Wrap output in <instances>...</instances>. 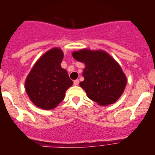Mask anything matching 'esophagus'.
I'll list each match as a JSON object with an SVG mask.
<instances>
[{
    "instance_id": "obj_1",
    "label": "esophagus",
    "mask_w": 155,
    "mask_h": 155,
    "mask_svg": "<svg viewBox=\"0 0 155 155\" xmlns=\"http://www.w3.org/2000/svg\"><path fill=\"white\" fill-rule=\"evenodd\" d=\"M78 84H79L78 79H77V80L74 81V85H78Z\"/></svg>"
}]
</instances>
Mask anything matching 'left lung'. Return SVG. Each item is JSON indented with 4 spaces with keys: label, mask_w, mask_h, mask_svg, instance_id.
<instances>
[{
    "label": "left lung",
    "mask_w": 155,
    "mask_h": 155,
    "mask_svg": "<svg viewBox=\"0 0 155 155\" xmlns=\"http://www.w3.org/2000/svg\"><path fill=\"white\" fill-rule=\"evenodd\" d=\"M72 55L76 61L85 64L84 80L80 86L87 97L101 105L116 102L127 84V78L118 63L102 50H81Z\"/></svg>",
    "instance_id": "8db88e82"
}]
</instances>
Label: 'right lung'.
<instances>
[{
    "instance_id": "1",
    "label": "right lung",
    "mask_w": 155,
    "mask_h": 155,
    "mask_svg": "<svg viewBox=\"0 0 155 155\" xmlns=\"http://www.w3.org/2000/svg\"><path fill=\"white\" fill-rule=\"evenodd\" d=\"M64 53L58 48L46 52L38 60L25 81V90L31 101L43 109H53L64 100L73 84L67 71L61 68Z\"/></svg>"
}]
</instances>
